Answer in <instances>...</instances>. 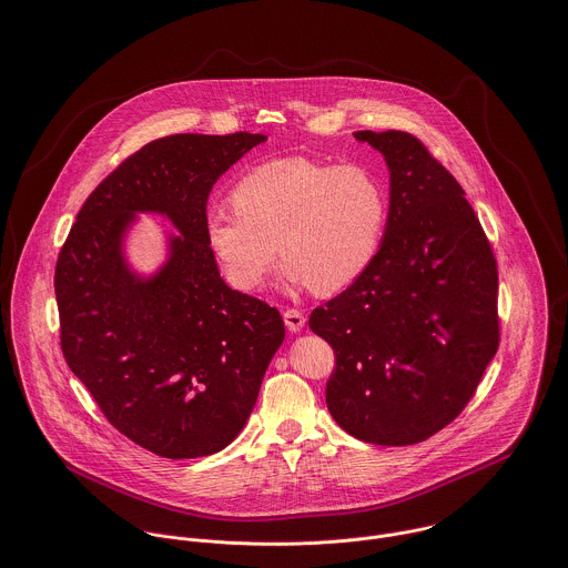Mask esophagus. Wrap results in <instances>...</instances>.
<instances>
[{"label": "esophagus", "mask_w": 568, "mask_h": 568, "mask_svg": "<svg viewBox=\"0 0 568 568\" xmlns=\"http://www.w3.org/2000/svg\"><path fill=\"white\" fill-rule=\"evenodd\" d=\"M284 324H286L291 332H300L304 324H306V317L300 311L288 308V311H284Z\"/></svg>", "instance_id": "34e87169"}]
</instances>
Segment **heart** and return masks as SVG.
Returning <instances> with one entry per match:
<instances>
[{
	"mask_svg": "<svg viewBox=\"0 0 568 568\" xmlns=\"http://www.w3.org/2000/svg\"><path fill=\"white\" fill-rule=\"evenodd\" d=\"M234 207H212L205 243L227 282L255 291L277 248L288 280L334 293L372 262L387 219L383 183L356 163L282 158L248 170L232 190Z\"/></svg>",
	"mask_w": 568,
	"mask_h": 568,
	"instance_id": "obj_1",
	"label": "heart"
}]
</instances>
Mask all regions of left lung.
<instances>
[{
    "mask_svg": "<svg viewBox=\"0 0 568 568\" xmlns=\"http://www.w3.org/2000/svg\"><path fill=\"white\" fill-rule=\"evenodd\" d=\"M389 165V216L367 268L311 315L336 367L325 403L356 439L408 446L448 426L498 349V268L457 179L405 131H356Z\"/></svg>",
    "mask_w": 568,
    "mask_h": 568,
    "instance_id": "1",
    "label": "left lung"
}]
</instances>
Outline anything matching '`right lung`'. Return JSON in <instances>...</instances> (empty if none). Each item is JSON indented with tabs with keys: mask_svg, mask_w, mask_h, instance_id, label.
Instances as JSON below:
<instances>
[{
	"mask_svg": "<svg viewBox=\"0 0 568 568\" xmlns=\"http://www.w3.org/2000/svg\"><path fill=\"white\" fill-rule=\"evenodd\" d=\"M264 140L179 133L142 146L89 194L57 260L70 369L122 435L165 459L232 444L284 341L277 308L232 291L203 234L214 183ZM135 211L163 213L182 234L153 278L121 251Z\"/></svg>",
	"mask_w": 568,
	"mask_h": 568,
	"instance_id": "obj_1",
	"label": "right lung"
}]
</instances>
